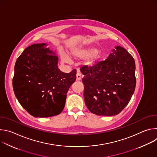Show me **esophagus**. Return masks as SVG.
Listing matches in <instances>:
<instances>
[{"mask_svg":"<svg viewBox=\"0 0 157 157\" xmlns=\"http://www.w3.org/2000/svg\"><path fill=\"white\" fill-rule=\"evenodd\" d=\"M81 78H82V76H81V74L79 72H78L77 74H76V80L79 81V80L81 79Z\"/></svg>","mask_w":157,"mask_h":157,"instance_id":"34e87169","label":"esophagus"}]
</instances>
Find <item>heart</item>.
I'll use <instances>...</instances> for the list:
<instances>
[{"instance_id":"1","label":"heart","mask_w":157,"mask_h":157,"mask_svg":"<svg viewBox=\"0 0 157 157\" xmlns=\"http://www.w3.org/2000/svg\"><path fill=\"white\" fill-rule=\"evenodd\" d=\"M97 52V50L93 48H75L73 49L70 55L72 57L78 58H86L91 56L93 53ZM62 60L65 62H68L70 61L68 57L64 54H63L61 56ZM100 58V56L98 54H95L93 55L91 59L87 62V64L93 65Z\"/></svg>"}]
</instances>
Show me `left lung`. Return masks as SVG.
<instances>
[{
	"label": "left lung",
	"instance_id": "left-lung-1",
	"mask_svg": "<svg viewBox=\"0 0 157 157\" xmlns=\"http://www.w3.org/2000/svg\"><path fill=\"white\" fill-rule=\"evenodd\" d=\"M80 70L85 104L91 113L113 116L128 104L136 89V63L125 48L116 47L105 61Z\"/></svg>",
	"mask_w": 157,
	"mask_h": 157
}]
</instances>
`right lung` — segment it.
I'll list each match as a JSON object with an SVG mask.
<instances>
[{"label":"right lung","instance_id":"right-lung-1","mask_svg":"<svg viewBox=\"0 0 157 157\" xmlns=\"http://www.w3.org/2000/svg\"><path fill=\"white\" fill-rule=\"evenodd\" d=\"M45 43L33 44L17 58L12 80L15 95L20 105L35 117L59 114L66 94L75 81L76 70L69 73L58 68V58Z\"/></svg>","mask_w":157,"mask_h":157}]
</instances>
